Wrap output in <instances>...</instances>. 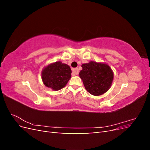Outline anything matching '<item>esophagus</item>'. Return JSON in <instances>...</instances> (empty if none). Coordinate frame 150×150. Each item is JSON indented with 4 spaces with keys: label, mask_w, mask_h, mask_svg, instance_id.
Returning <instances> with one entry per match:
<instances>
[{
    "label": "esophagus",
    "mask_w": 150,
    "mask_h": 150,
    "mask_svg": "<svg viewBox=\"0 0 150 150\" xmlns=\"http://www.w3.org/2000/svg\"><path fill=\"white\" fill-rule=\"evenodd\" d=\"M72 72L74 74L78 75L79 74V69L78 68H74V69H72Z\"/></svg>",
    "instance_id": "1"
}]
</instances>
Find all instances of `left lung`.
I'll use <instances>...</instances> for the list:
<instances>
[{
	"mask_svg": "<svg viewBox=\"0 0 150 150\" xmlns=\"http://www.w3.org/2000/svg\"><path fill=\"white\" fill-rule=\"evenodd\" d=\"M79 72L85 89L94 96H99L110 88L114 74L111 68L105 63L90 61L81 66Z\"/></svg>",
	"mask_w": 150,
	"mask_h": 150,
	"instance_id": "8db88e82",
	"label": "left lung"
}]
</instances>
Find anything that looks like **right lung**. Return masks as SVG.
Instances as JSON below:
<instances>
[{
  "label": "right lung",
  "mask_w": 150,
  "mask_h": 150,
  "mask_svg": "<svg viewBox=\"0 0 150 150\" xmlns=\"http://www.w3.org/2000/svg\"><path fill=\"white\" fill-rule=\"evenodd\" d=\"M70 67L57 61L50 64L42 71V80L44 85L52 90L58 91L67 84L71 77Z\"/></svg>",
  "instance_id": "right-lung-1"
}]
</instances>
